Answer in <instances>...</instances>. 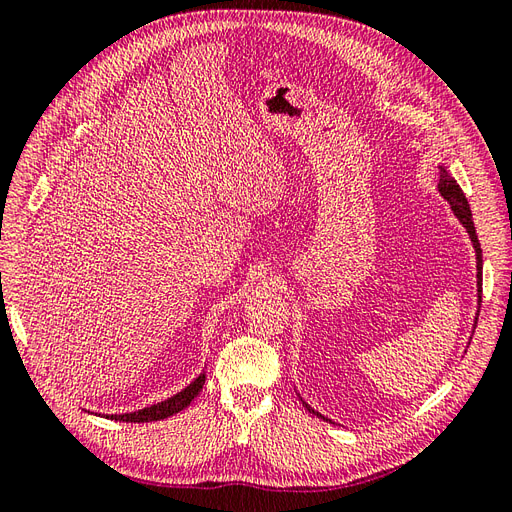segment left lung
<instances>
[{"instance_id":"left-lung-1","label":"left lung","mask_w":512,"mask_h":512,"mask_svg":"<svg viewBox=\"0 0 512 512\" xmlns=\"http://www.w3.org/2000/svg\"><path fill=\"white\" fill-rule=\"evenodd\" d=\"M438 192L448 200V205H451L455 218L463 224V228L468 230V235L472 239V247H474V252H476V294H478V307H480V299H483V297H480V294H483V250H480V243H478V237H476V228H474V220H472V211H470V205H468V198H466V194H463V190L459 188V183L453 179V175L448 173L444 166H440ZM476 320H478V316L474 318V327H476ZM301 401H303V397H301ZM303 406L312 414H316L318 418H324V421L333 423L331 418H327V416L320 414L318 410H314L312 406H309L307 401H303Z\"/></svg>"}]
</instances>
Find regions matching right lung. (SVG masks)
<instances>
[{"instance_id":"right-lung-1","label":"right lung","mask_w":512,"mask_h":512,"mask_svg":"<svg viewBox=\"0 0 512 512\" xmlns=\"http://www.w3.org/2000/svg\"><path fill=\"white\" fill-rule=\"evenodd\" d=\"M207 376L205 371L203 374H198L188 386H185L183 391L175 393L173 397H168L164 401H158V404L147 406L143 410H134V412H123V414H104L106 418H111V421H123V423H151V421H162V418L173 416L177 412H181L183 408H188L194 397L203 389Z\"/></svg>"}]
</instances>
